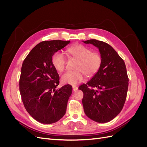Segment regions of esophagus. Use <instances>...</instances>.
<instances>
[{"instance_id": "esophagus-1", "label": "esophagus", "mask_w": 147, "mask_h": 147, "mask_svg": "<svg viewBox=\"0 0 147 147\" xmlns=\"http://www.w3.org/2000/svg\"><path fill=\"white\" fill-rule=\"evenodd\" d=\"M72 88H73V91H77L78 90V87L75 86H73Z\"/></svg>"}]
</instances>
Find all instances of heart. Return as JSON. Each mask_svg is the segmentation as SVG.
I'll list each match as a JSON object with an SVG mask.
<instances>
[{"instance_id":"obj_1","label":"heart","mask_w":147,"mask_h":147,"mask_svg":"<svg viewBox=\"0 0 147 147\" xmlns=\"http://www.w3.org/2000/svg\"><path fill=\"white\" fill-rule=\"evenodd\" d=\"M68 54L78 62L75 65V71L69 72L61 77V81L65 84L77 85L84 80V74L91 77L95 74L102 64V57L99 53L91 51L88 47L77 44L67 50ZM52 64L55 69L63 72L66 69L67 60L65 56L60 52H56L52 57Z\"/></svg>"}]
</instances>
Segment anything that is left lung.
Here are the masks:
<instances>
[{
	"mask_svg": "<svg viewBox=\"0 0 147 147\" xmlns=\"http://www.w3.org/2000/svg\"><path fill=\"white\" fill-rule=\"evenodd\" d=\"M97 47L102 57L98 71L78 89L86 116L96 122L110 121L121 112L125 102L129 79L125 63L109 44L96 39L83 41Z\"/></svg>",
	"mask_w": 147,
	"mask_h": 147,
	"instance_id": "left-lung-1",
	"label": "left lung"
}]
</instances>
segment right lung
Returning a JSON list of instances; mask_svg holds the SVG:
<instances>
[{
  "label": "right lung",
  "mask_w": 147,
  "mask_h": 147,
  "mask_svg": "<svg viewBox=\"0 0 147 147\" xmlns=\"http://www.w3.org/2000/svg\"><path fill=\"white\" fill-rule=\"evenodd\" d=\"M70 41H43L35 46L22 64L20 91L25 109L36 121L52 124L66 112L72 87L66 84L56 89L59 76L52 64V57Z\"/></svg>",
  "instance_id": "right-lung-1"
}]
</instances>
